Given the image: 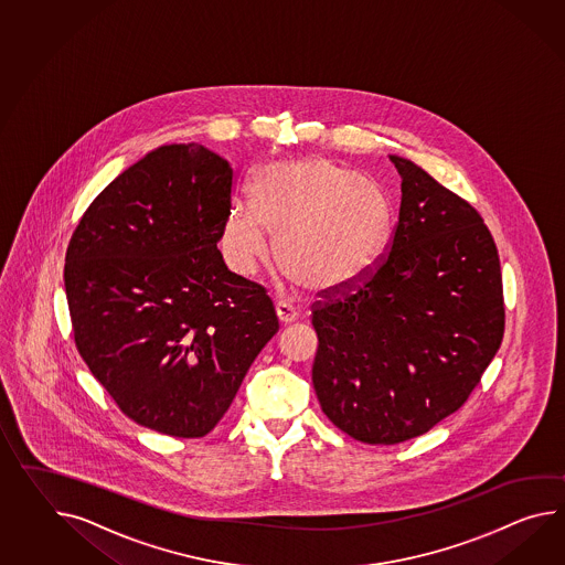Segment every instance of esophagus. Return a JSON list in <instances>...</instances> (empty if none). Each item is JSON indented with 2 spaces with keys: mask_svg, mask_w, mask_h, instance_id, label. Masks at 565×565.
<instances>
[{
  "mask_svg": "<svg viewBox=\"0 0 565 565\" xmlns=\"http://www.w3.org/2000/svg\"><path fill=\"white\" fill-rule=\"evenodd\" d=\"M276 312L281 324H291V322H296V320H298V312H296V308H294L291 303L277 302Z\"/></svg>",
  "mask_w": 565,
  "mask_h": 565,
  "instance_id": "1",
  "label": "esophagus"
}]
</instances>
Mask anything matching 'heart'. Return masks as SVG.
I'll return each instance as SVG.
<instances>
[{
  "label": "heart",
  "mask_w": 565,
  "mask_h": 565,
  "mask_svg": "<svg viewBox=\"0 0 565 565\" xmlns=\"http://www.w3.org/2000/svg\"><path fill=\"white\" fill-rule=\"evenodd\" d=\"M222 228V253L236 274H253L276 236L279 263L303 288L341 291L382 262L394 206L382 185L331 159L274 161L250 183Z\"/></svg>",
  "instance_id": "1"
}]
</instances>
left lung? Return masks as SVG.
Wrapping results in <instances>:
<instances>
[{"instance_id": "8db88e82", "label": "left lung", "mask_w": 565, "mask_h": 565, "mask_svg": "<svg viewBox=\"0 0 565 565\" xmlns=\"http://www.w3.org/2000/svg\"><path fill=\"white\" fill-rule=\"evenodd\" d=\"M402 178L390 253L312 308V384L334 427L367 445L414 439L463 406L504 334L494 238L466 200L390 154Z\"/></svg>"}]
</instances>
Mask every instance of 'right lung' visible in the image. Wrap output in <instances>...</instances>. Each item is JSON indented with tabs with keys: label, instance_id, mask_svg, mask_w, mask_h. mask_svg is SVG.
Returning <instances> with one entry per match:
<instances>
[{
	"label": "right lung",
	"instance_id": "1",
	"mask_svg": "<svg viewBox=\"0 0 565 565\" xmlns=\"http://www.w3.org/2000/svg\"><path fill=\"white\" fill-rule=\"evenodd\" d=\"M233 188L221 154L163 145L97 195L67 247L83 361L128 418L171 437L216 427L279 331L265 288L216 247Z\"/></svg>",
	"mask_w": 565,
	"mask_h": 565
}]
</instances>
